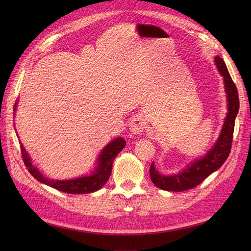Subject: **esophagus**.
Wrapping results in <instances>:
<instances>
[{
  "label": "esophagus",
  "instance_id": "1",
  "mask_svg": "<svg viewBox=\"0 0 251 251\" xmlns=\"http://www.w3.org/2000/svg\"><path fill=\"white\" fill-rule=\"evenodd\" d=\"M130 130L133 134H141L146 130V123L140 116H135L130 123Z\"/></svg>",
  "mask_w": 251,
  "mask_h": 251
}]
</instances>
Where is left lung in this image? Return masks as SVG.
I'll return each mask as SVG.
<instances>
[{
  "label": "left lung",
  "instance_id": "left-lung-1",
  "mask_svg": "<svg viewBox=\"0 0 251 251\" xmlns=\"http://www.w3.org/2000/svg\"><path fill=\"white\" fill-rule=\"evenodd\" d=\"M215 63L219 72L223 76L225 92L227 94V105H228L227 108L228 112H227L221 134L215 146L208 151L206 155L192 162L179 174L173 175V176H164L159 174L155 169L154 163H151L150 168L151 180L157 187L163 191L183 192L199 185L211 173L221 168L229 156L233 138L234 121L240 108L239 94L224 60L220 56H216Z\"/></svg>",
  "mask_w": 251,
  "mask_h": 251
}]
</instances>
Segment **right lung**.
I'll use <instances>...</instances> for the list:
<instances>
[{"label": "right lung", "mask_w": 251, "mask_h": 251, "mask_svg": "<svg viewBox=\"0 0 251 251\" xmlns=\"http://www.w3.org/2000/svg\"><path fill=\"white\" fill-rule=\"evenodd\" d=\"M126 143V142L123 137H118L115 140L111 141L108 146L100 151V155L98 156L97 159L96 169L90 176H85L71 180H51L48 178H45L41 174V172L31 163V159H30L27 151L23 148L22 144L21 153L23 159H24V163L28 172L31 174L37 181H40L41 183L49 185L53 188L58 189V191L67 194H89L98 191V189H100L105 183H107V181L110 178L112 173V165L114 159H115V157L120 153V151L125 148Z\"/></svg>", "instance_id": "right-lung-1"}]
</instances>
